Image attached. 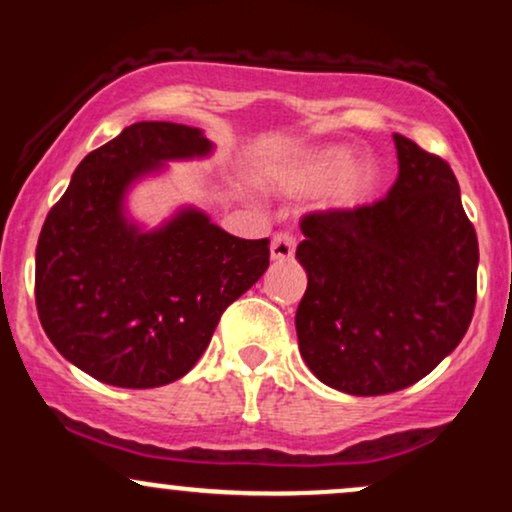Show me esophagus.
I'll use <instances>...</instances> for the list:
<instances>
[{"label": "esophagus", "instance_id": "obj_1", "mask_svg": "<svg viewBox=\"0 0 512 512\" xmlns=\"http://www.w3.org/2000/svg\"><path fill=\"white\" fill-rule=\"evenodd\" d=\"M272 260L274 262H284L291 260L293 252H296V238L291 233H274L272 238Z\"/></svg>", "mask_w": 512, "mask_h": 512}]
</instances>
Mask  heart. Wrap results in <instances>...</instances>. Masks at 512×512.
<instances>
[{
    "label": "heart",
    "instance_id": "b5f03b06",
    "mask_svg": "<svg viewBox=\"0 0 512 512\" xmlns=\"http://www.w3.org/2000/svg\"><path fill=\"white\" fill-rule=\"evenodd\" d=\"M281 187L293 195L321 190L327 209L351 211L368 204L380 187V168L375 158L356 156L351 146L322 144L293 158L279 175Z\"/></svg>",
    "mask_w": 512,
    "mask_h": 512
}]
</instances>
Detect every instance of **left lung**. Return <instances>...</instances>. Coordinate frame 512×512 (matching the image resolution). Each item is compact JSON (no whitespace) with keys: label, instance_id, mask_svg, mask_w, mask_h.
Wrapping results in <instances>:
<instances>
[{"label":"left lung","instance_id":"8db88e82","mask_svg":"<svg viewBox=\"0 0 512 512\" xmlns=\"http://www.w3.org/2000/svg\"><path fill=\"white\" fill-rule=\"evenodd\" d=\"M385 199L303 216L308 274L298 349L317 380L356 397L404 390L455 351L477 303L479 243L440 156L395 134Z\"/></svg>","mask_w":512,"mask_h":512}]
</instances>
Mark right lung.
I'll return each instance as SVG.
<instances>
[{
  "mask_svg": "<svg viewBox=\"0 0 512 512\" xmlns=\"http://www.w3.org/2000/svg\"><path fill=\"white\" fill-rule=\"evenodd\" d=\"M202 129L137 122L79 163L35 248V305L55 349L105 385L161 387L190 373L223 310L269 267V238L245 240L182 207L144 231L129 187L163 163L204 158Z\"/></svg>",
  "mask_w": 512,
  "mask_h": 512,
  "instance_id": "obj_1",
  "label": "right lung"
}]
</instances>
